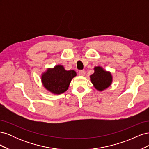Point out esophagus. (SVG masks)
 <instances>
[{
  "label": "esophagus",
  "mask_w": 149,
  "mask_h": 149,
  "mask_svg": "<svg viewBox=\"0 0 149 149\" xmlns=\"http://www.w3.org/2000/svg\"><path fill=\"white\" fill-rule=\"evenodd\" d=\"M79 74L80 76H84L86 74V71H84V70H80L79 71Z\"/></svg>",
  "instance_id": "obj_1"
}]
</instances>
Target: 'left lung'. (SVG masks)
Instances as JSON below:
<instances>
[{
	"label": "left lung",
	"mask_w": 149,
	"mask_h": 149,
	"mask_svg": "<svg viewBox=\"0 0 149 149\" xmlns=\"http://www.w3.org/2000/svg\"><path fill=\"white\" fill-rule=\"evenodd\" d=\"M94 72L90 76V80L94 87L100 91L109 88L112 82V76L110 71H107L101 66H95Z\"/></svg>",
	"instance_id": "8db88e82"
}]
</instances>
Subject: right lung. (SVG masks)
<instances>
[{"mask_svg":"<svg viewBox=\"0 0 149 149\" xmlns=\"http://www.w3.org/2000/svg\"><path fill=\"white\" fill-rule=\"evenodd\" d=\"M76 76L74 70L67 71L61 65L48 68L42 74L41 81L43 86L50 93L60 94L68 89L72 79Z\"/></svg>","mask_w":149,"mask_h":149,"instance_id":"right-lung-1","label":"right lung"}]
</instances>
